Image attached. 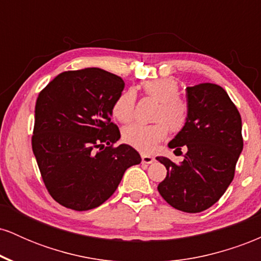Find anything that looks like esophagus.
Returning a JSON list of instances; mask_svg holds the SVG:
<instances>
[{
    "mask_svg": "<svg viewBox=\"0 0 261 261\" xmlns=\"http://www.w3.org/2000/svg\"><path fill=\"white\" fill-rule=\"evenodd\" d=\"M141 158H142V162L146 164H151L154 162V158L149 154H141Z\"/></svg>",
    "mask_w": 261,
    "mask_h": 261,
    "instance_id": "34e87169",
    "label": "esophagus"
}]
</instances>
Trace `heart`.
<instances>
[{"mask_svg": "<svg viewBox=\"0 0 261 261\" xmlns=\"http://www.w3.org/2000/svg\"><path fill=\"white\" fill-rule=\"evenodd\" d=\"M142 89L149 97L160 101L155 112V119H160L152 124L128 125L122 130V140L127 145L142 152H151L162 140L166 139L169 128L173 133H178L187 125L188 106L181 98L178 97L179 86L173 79H157L147 81L142 85ZM135 92H122L114 101L112 113L114 118L121 122H128L134 118Z\"/></svg>", "mask_w": 261, "mask_h": 261, "instance_id": "obj_1", "label": "heart"}]
</instances>
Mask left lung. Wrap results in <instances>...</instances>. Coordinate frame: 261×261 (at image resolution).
I'll use <instances>...</instances> for the list:
<instances>
[{
    "instance_id": "8db88e82",
    "label": "left lung",
    "mask_w": 261,
    "mask_h": 261,
    "mask_svg": "<svg viewBox=\"0 0 261 261\" xmlns=\"http://www.w3.org/2000/svg\"><path fill=\"white\" fill-rule=\"evenodd\" d=\"M187 100V125L168 146L188 151L180 164L155 158L167 168L158 191L174 208L196 214L216 203L233 180L243 149L242 118L227 92L214 83L188 87Z\"/></svg>"
}]
</instances>
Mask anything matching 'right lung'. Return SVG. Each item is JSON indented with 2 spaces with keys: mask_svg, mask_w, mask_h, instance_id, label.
Returning a JSON list of instances; mask_svg holds the SVG:
<instances>
[{
  "mask_svg": "<svg viewBox=\"0 0 261 261\" xmlns=\"http://www.w3.org/2000/svg\"><path fill=\"white\" fill-rule=\"evenodd\" d=\"M124 87L121 77L91 67L60 73L39 93L32 147L45 187L60 205L98 207L125 170L141 163L131 146L114 147L120 131L112 108Z\"/></svg>",
  "mask_w": 261,
  "mask_h": 261,
  "instance_id": "1",
  "label": "right lung"
}]
</instances>
